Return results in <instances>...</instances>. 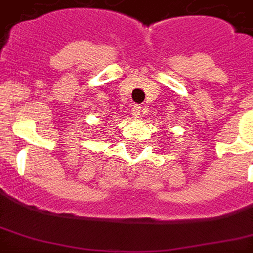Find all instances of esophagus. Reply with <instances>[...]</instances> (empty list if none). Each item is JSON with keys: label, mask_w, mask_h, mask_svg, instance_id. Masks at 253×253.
I'll use <instances>...</instances> for the list:
<instances>
[{"label": "esophagus", "mask_w": 253, "mask_h": 253, "mask_svg": "<svg viewBox=\"0 0 253 253\" xmlns=\"http://www.w3.org/2000/svg\"><path fill=\"white\" fill-rule=\"evenodd\" d=\"M143 113H144V109H143L142 106H139V105H134V106H132V114H134L136 118L140 117Z\"/></svg>", "instance_id": "34e87169"}]
</instances>
